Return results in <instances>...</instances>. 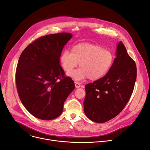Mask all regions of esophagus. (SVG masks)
Instances as JSON below:
<instances>
[{"mask_svg": "<svg viewBox=\"0 0 150 150\" xmlns=\"http://www.w3.org/2000/svg\"><path fill=\"white\" fill-rule=\"evenodd\" d=\"M75 88H78L80 87L81 84L79 83H78L76 81H75Z\"/></svg>", "mask_w": 150, "mask_h": 150, "instance_id": "34e87169", "label": "esophagus"}]
</instances>
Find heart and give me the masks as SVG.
<instances>
[{
  "label": "heart",
  "instance_id": "b5f03b06",
  "mask_svg": "<svg viewBox=\"0 0 150 150\" xmlns=\"http://www.w3.org/2000/svg\"><path fill=\"white\" fill-rule=\"evenodd\" d=\"M111 51L100 45L83 42L74 45L71 53L63 52L60 57L61 65L66 73H69L79 62L81 67L69 75L76 80L88 77L92 81L98 80L105 76L114 63Z\"/></svg>",
  "mask_w": 150,
  "mask_h": 150
}]
</instances>
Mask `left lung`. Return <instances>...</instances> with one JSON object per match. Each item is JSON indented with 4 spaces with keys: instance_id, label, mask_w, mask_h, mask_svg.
Segmentation results:
<instances>
[{
    "instance_id": "left-lung-1",
    "label": "left lung",
    "mask_w": 150,
    "mask_h": 150,
    "mask_svg": "<svg viewBox=\"0 0 150 150\" xmlns=\"http://www.w3.org/2000/svg\"><path fill=\"white\" fill-rule=\"evenodd\" d=\"M136 76L135 61L120 41L108 74L85 86L83 105L86 115L94 122L105 123L119 114L131 98Z\"/></svg>"
}]
</instances>
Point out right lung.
<instances>
[{"instance_id":"right-lung-1","label":"right lung","mask_w":150,"mask_h":150,"mask_svg":"<svg viewBox=\"0 0 150 150\" xmlns=\"http://www.w3.org/2000/svg\"><path fill=\"white\" fill-rule=\"evenodd\" d=\"M72 37L69 33L42 36L22 52L16 71L18 96L27 111L38 119L50 120L59 116L64 103L75 89L65 75L59 58Z\"/></svg>"}]
</instances>
